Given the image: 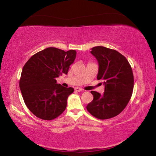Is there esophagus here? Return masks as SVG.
<instances>
[{
	"instance_id": "34e87169",
	"label": "esophagus",
	"mask_w": 156,
	"mask_h": 156,
	"mask_svg": "<svg viewBox=\"0 0 156 156\" xmlns=\"http://www.w3.org/2000/svg\"><path fill=\"white\" fill-rule=\"evenodd\" d=\"M74 89H75L76 91H78V92L83 91V89H81L80 87H76Z\"/></svg>"
}]
</instances>
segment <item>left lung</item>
<instances>
[{
	"instance_id": "1",
	"label": "left lung",
	"mask_w": 156,
	"mask_h": 156,
	"mask_svg": "<svg viewBox=\"0 0 156 156\" xmlns=\"http://www.w3.org/2000/svg\"><path fill=\"white\" fill-rule=\"evenodd\" d=\"M91 54L98 62L97 79L103 81L105 92L91 91L94 99L87 106L91 114L100 120L113 118L122 112L133 89V75L126 58L116 50L98 46Z\"/></svg>"
}]
</instances>
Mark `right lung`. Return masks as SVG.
Returning a JSON list of instances; mask_svg holds the SVG:
<instances>
[{
  "label": "right lung",
  "mask_w": 156,
  "mask_h": 156,
  "mask_svg": "<svg viewBox=\"0 0 156 156\" xmlns=\"http://www.w3.org/2000/svg\"><path fill=\"white\" fill-rule=\"evenodd\" d=\"M76 56L75 50L48 47L25 63L19 87L26 106L36 117L54 120L65 110L67 98L74 89L57 84L56 79L62 73L67 74Z\"/></svg>",
  "instance_id": "right-lung-1"
}]
</instances>
